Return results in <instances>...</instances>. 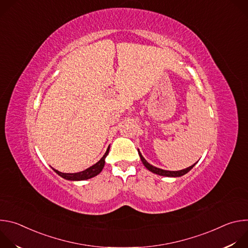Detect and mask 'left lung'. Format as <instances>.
Masks as SVG:
<instances>
[{
	"mask_svg": "<svg viewBox=\"0 0 248 248\" xmlns=\"http://www.w3.org/2000/svg\"><path fill=\"white\" fill-rule=\"evenodd\" d=\"M138 154H139L140 159H141V161H142L143 165H144V166L146 167V169H148L150 171H152V172H154V173H156V174H159V175L171 176V178H178V176H182V175L187 173V172L195 166V164H196V163H195V164H193L192 166H190V167H188V168H186V169L181 170H162V169H159V168H156V167L150 165V164L144 159V157H143L142 155H141V153H140L139 151H138Z\"/></svg>",
	"mask_w": 248,
	"mask_h": 248,
	"instance_id": "8db88e82",
	"label": "left lung"
}]
</instances>
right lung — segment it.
Wrapping results in <instances>:
<instances>
[{"instance_id":"1","label":"right lung","mask_w":248,"mask_h":248,"mask_svg":"<svg viewBox=\"0 0 248 248\" xmlns=\"http://www.w3.org/2000/svg\"><path fill=\"white\" fill-rule=\"evenodd\" d=\"M109 150H110V147H108L107 151H106V153L104 154V156L96 163L94 164L93 166L89 167L88 169L82 170V171H79V172H75V173H64V172H61L55 169H53L60 176H62V179L64 180H67V181H84V180H88V179H91L93 178V176L99 174L104 166H105V158L107 157V155L109 154Z\"/></svg>"}]
</instances>
